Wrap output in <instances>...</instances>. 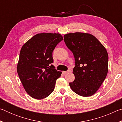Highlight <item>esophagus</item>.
<instances>
[{"mask_svg":"<svg viewBox=\"0 0 122 122\" xmlns=\"http://www.w3.org/2000/svg\"><path fill=\"white\" fill-rule=\"evenodd\" d=\"M71 70H68L67 71H63V73H64V74H68V73H69L70 72H71Z\"/></svg>","mask_w":122,"mask_h":122,"instance_id":"1","label":"esophagus"}]
</instances>
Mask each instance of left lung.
Segmentation results:
<instances>
[{
  "mask_svg": "<svg viewBox=\"0 0 122 122\" xmlns=\"http://www.w3.org/2000/svg\"><path fill=\"white\" fill-rule=\"evenodd\" d=\"M64 41L73 53L75 80L69 86L74 92L83 97L92 96L104 82L108 73V54L94 36L76 32L65 34Z\"/></svg>",
  "mask_w": 122,
  "mask_h": 122,
  "instance_id": "obj_1",
  "label": "left lung"
}]
</instances>
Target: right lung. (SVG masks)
<instances>
[{
  "label": "right lung",
  "instance_id": "obj_1",
  "mask_svg": "<svg viewBox=\"0 0 122 122\" xmlns=\"http://www.w3.org/2000/svg\"><path fill=\"white\" fill-rule=\"evenodd\" d=\"M63 37L59 33H40L22 47L17 72L25 90L37 100L48 96L54 89L61 71L53 65V51Z\"/></svg>",
  "mask_w": 122,
  "mask_h": 122
}]
</instances>
